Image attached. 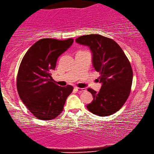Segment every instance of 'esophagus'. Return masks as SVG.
I'll use <instances>...</instances> for the list:
<instances>
[{
    "label": "esophagus",
    "mask_w": 154,
    "mask_h": 154,
    "mask_svg": "<svg viewBox=\"0 0 154 154\" xmlns=\"http://www.w3.org/2000/svg\"><path fill=\"white\" fill-rule=\"evenodd\" d=\"M75 90H76L78 92H85L86 90V88H78V87L75 88Z\"/></svg>",
    "instance_id": "1"
}]
</instances>
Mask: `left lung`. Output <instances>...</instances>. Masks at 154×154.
<instances>
[{"label":"left lung","mask_w":154,"mask_h":154,"mask_svg":"<svg viewBox=\"0 0 154 154\" xmlns=\"http://www.w3.org/2000/svg\"><path fill=\"white\" fill-rule=\"evenodd\" d=\"M76 42L90 47L93 66L100 72L98 81L102 84L99 92L88 89L94 98L88 109L99 116L114 114L126 102L131 91L133 71L129 60L114 40L100 34L82 36Z\"/></svg>","instance_id":"1"}]
</instances>
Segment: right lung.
<instances>
[{
    "instance_id": "1",
    "label": "right lung",
    "mask_w": 154,
    "mask_h": 154,
    "mask_svg": "<svg viewBox=\"0 0 154 154\" xmlns=\"http://www.w3.org/2000/svg\"><path fill=\"white\" fill-rule=\"evenodd\" d=\"M74 40H39L28 50L18 69L17 88L30 112L42 120H51L63 110L73 87L59 86L52 82L51 72L58 58L70 48Z\"/></svg>"
}]
</instances>
